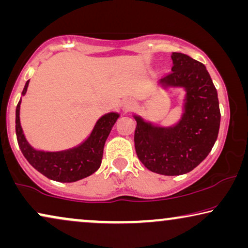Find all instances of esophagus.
Instances as JSON below:
<instances>
[{
	"instance_id": "esophagus-1",
	"label": "esophagus",
	"mask_w": 248,
	"mask_h": 248,
	"mask_svg": "<svg viewBox=\"0 0 248 248\" xmlns=\"http://www.w3.org/2000/svg\"><path fill=\"white\" fill-rule=\"evenodd\" d=\"M134 106V100L131 99V98H128V99H125L124 103H123V109L125 111L130 110L132 107Z\"/></svg>"
}]
</instances>
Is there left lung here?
<instances>
[{"instance_id": "left-lung-1", "label": "left lung", "mask_w": 248, "mask_h": 248, "mask_svg": "<svg viewBox=\"0 0 248 248\" xmlns=\"http://www.w3.org/2000/svg\"><path fill=\"white\" fill-rule=\"evenodd\" d=\"M171 60V72L159 84L164 89L185 90L177 123L160 126L133 114L138 158L149 170L166 176L186 174L204 160L218 138L221 117L218 93L206 67L182 53H172Z\"/></svg>"}]
</instances>
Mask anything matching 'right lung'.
<instances>
[{
    "mask_svg": "<svg viewBox=\"0 0 248 248\" xmlns=\"http://www.w3.org/2000/svg\"><path fill=\"white\" fill-rule=\"evenodd\" d=\"M29 80L23 88L25 96ZM20 98L16 109V134L20 150L30 165L47 178L60 183H72L93 175L101 165L104 145L120 114L110 111L96 122L89 137L76 147L61 151L35 149L27 141L20 123Z\"/></svg>",
    "mask_w": 248,
    "mask_h": 248,
    "instance_id": "obj_1",
    "label": "right lung"
}]
</instances>
